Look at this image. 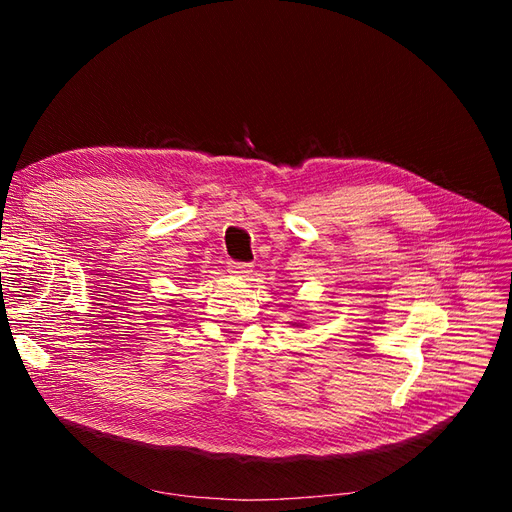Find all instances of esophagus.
<instances>
[{"label": "esophagus", "instance_id": "1", "mask_svg": "<svg viewBox=\"0 0 512 512\" xmlns=\"http://www.w3.org/2000/svg\"><path fill=\"white\" fill-rule=\"evenodd\" d=\"M228 271L232 275H239V277H247L252 273V265L250 262H237V260H228Z\"/></svg>", "mask_w": 512, "mask_h": 512}]
</instances>
